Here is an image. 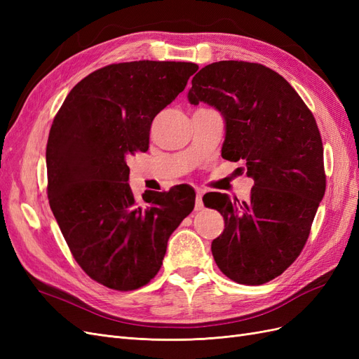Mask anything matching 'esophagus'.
Returning a JSON list of instances; mask_svg holds the SVG:
<instances>
[{"instance_id": "obj_1", "label": "esophagus", "mask_w": 359, "mask_h": 359, "mask_svg": "<svg viewBox=\"0 0 359 359\" xmlns=\"http://www.w3.org/2000/svg\"><path fill=\"white\" fill-rule=\"evenodd\" d=\"M203 208V202H202V191L196 193V202H194V210L201 211Z\"/></svg>"}]
</instances>
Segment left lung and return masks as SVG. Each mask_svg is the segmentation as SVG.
Segmentation results:
<instances>
[{
  "label": "left lung",
  "instance_id": "1",
  "mask_svg": "<svg viewBox=\"0 0 359 359\" xmlns=\"http://www.w3.org/2000/svg\"><path fill=\"white\" fill-rule=\"evenodd\" d=\"M189 102L224 119L223 158L243 161L255 186L247 202L210 193L224 231L211 244L222 273L240 285H264L295 262L325 194L319 128L290 83L262 64L219 61L191 81Z\"/></svg>",
  "mask_w": 359,
  "mask_h": 359
}]
</instances>
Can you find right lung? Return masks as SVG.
<instances>
[{
    "label": "right lung",
    "mask_w": 359,
    "mask_h": 359,
    "mask_svg": "<svg viewBox=\"0 0 359 359\" xmlns=\"http://www.w3.org/2000/svg\"><path fill=\"white\" fill-rule=\"evenodd\" d=\"M193 62L132 61L93 72L69 93L49 132L48 199L73 257L97 283L135 290L154 278L172 232L194 208L186 184L142 194L127 157L148 149L156 115L184 91Z\"/></svg>",
    "instance_id": "add662e5"
}]
</instances>
